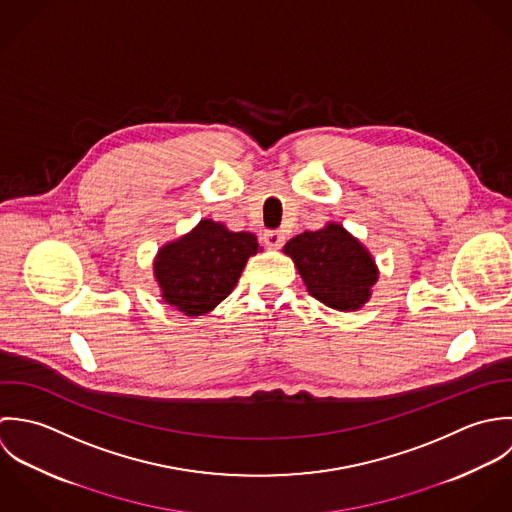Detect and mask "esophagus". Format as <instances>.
Here are the masks:
<instances>
[{
    "label": "esophagus",
    "mask_w": 512,
    "mask_h": 512,
    "mask_svg": "<svg viewBox=\"0 0 512 512\" xmlns=\"http://www.w3.org/2000/svg\"><path fill=\"white\" fill-rule=\"evenodd\" d=\"M263 241H265V245H267L269 249H281L283 243H285V235H283L281 231H277V229L265 231V233H263Z\"/></svg>",
    "instance_id": "obj_1"
}]
</instances>
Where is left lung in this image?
I'll return each instance as SVG.
<instances>
[{
  "label": "left lung",
  "mask_w": 512,
  "mask_h": 512,
  "mask_svg": "<svg viewBox=\"0 0 512 512\" xmlns=\"http://www.w3.org/2000/svg\"><path fill=\"white\" fill-rule=\"evenodd\" d=\"M283 251L295 261L308 293L322 305L350 312L368 303L378 281L376 261L340 223L305 231Z\"/></svg>",
  "instance_id": "left-lung-1"
}]
</instances>
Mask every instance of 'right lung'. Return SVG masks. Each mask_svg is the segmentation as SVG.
Segmentation results:
<instances>
[{
	"label": "right lung",
	"instance_id": "1",
	"mask_svg": "<svg viewBox=\"0 0 512 512\" xmlns=\"http://www.w3.org/2000/svg\"><path fill=\"white\" fill-rule=\"evenodd\" d=\"M257 251L253 233L202 219L190 233L160 247L154 259L164 303L186 316L213 310L235 289L247 259Z\"/></svg>",
	"mask_w": 512,
	"mask_h": 512
}]
</instances>
